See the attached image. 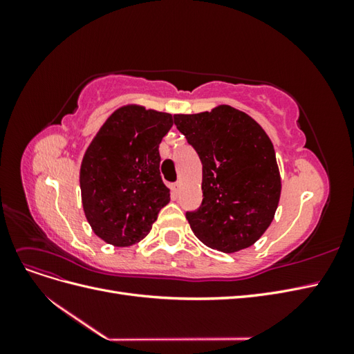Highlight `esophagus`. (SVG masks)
Returning a JSON list of instances; mask_svg holds the SVG:
<instances>
[{"label":"esophagus","instance_id":"obj_1","mask_svg":"<svg viewBox=\"0 0 354 354\" xmlns=\"http://www.w3.org/2000/svg\"><path fill=\"white\" fill-rule=\"evenodd\" d=\"M180 181H176V183L173 185V186H171V189H173V194L174 195H178V192H180Z\"/></svg>","mask_w":354,"mask_h":354}]
</instances>
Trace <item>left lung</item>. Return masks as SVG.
Wrapping results in <instances>:
<instances>
[{
  "label": "left lung",
  "mask_w": 354,
  "mask_h": 354,
  "mask_svg": "<svg viewBox=\"0 0 354 354\" xmlns=\"http://www.w3.org/2000/svg\"><path fill=\"white\" fill-rule=\"evenodd\" d=\"M202 162V203L186 212L195 236L212 250L236 252L259 241L273 221L281 174L273 143L250 115L227 104L174 115Z\"/></svg>",
  "instance_id": "1"
}]
</instances>
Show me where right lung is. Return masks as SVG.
Here are the masks:
<instances>
[{
	"mask_svg": "<svg viewBox=\"0 0 354 354\" xmlns=\"http://www.w3.org/2000/svg\"><path fill=\"white\" fill-rule=\"evenodd\" d=\"M173 115L127 104L91 140L80 169L84 214L106 243L130 246L151 232L169 189L159 173V143Z\"/></svg>",
	"mask_w": 354,
	"mask_h": 354,
	"instance_id": "right-lung-1",
	"label": "right lung"
}]
</instances>
